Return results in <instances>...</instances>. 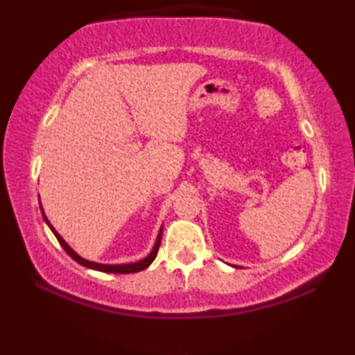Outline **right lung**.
Returning <instances> with one entry per match:
<instances>
[{"mask_svg": "<svg viewBox=\"0 0 355 355\" xmlns=\"http://www.w3.org/2000/svg\"><path fill=\"white\" fill-rule=\"evenodd\" d=\"M40 207H41V212H42V216H44L45 223L49 224V227L51 229V232L55 233V236H56V239L59 241V244L62 245L64 250H65L67 253H69L74 261H76L78 263H80V266H84V267L93 268V270H97V271H103V273H119V275L137 273V271L145 270L146 267L150 266V263H153V261L155 259V256H157V253H158V248H160L162 235H163V227L160 229V232H158V236H157V241H155V245H154V248H153V252H150L145 259H141V261H139V262H134V263H120V266H110V263H99V262L87 261V259H84V258H80V256H79L76 252H74L73 248L62 239V236L59 235V233L55 230V227H53V225L50 224V221L47 220V216H45L44 210H42V206H41V202H40Z\"/></svg>", "mask_w": 355, "mask_h": 355, "instance_id": "right-lung-1", "label": "right lung"}]
</instances>
